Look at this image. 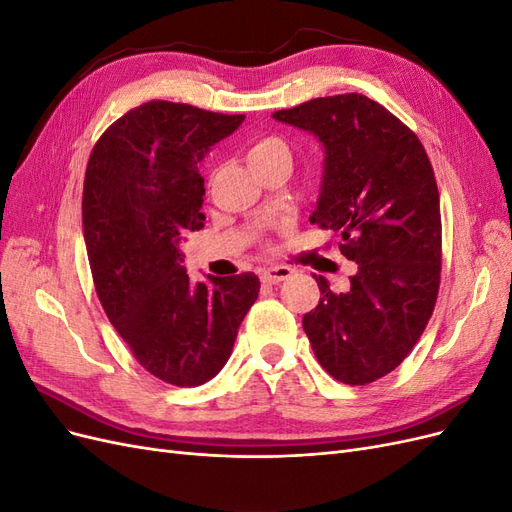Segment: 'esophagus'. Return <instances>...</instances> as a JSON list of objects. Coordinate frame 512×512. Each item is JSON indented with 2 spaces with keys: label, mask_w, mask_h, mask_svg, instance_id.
<instances>
[{
  "label": "esophagus",
  "mask_w": 512,
  "mask_h": 512,
  "mask_svg": "<svg viewBox=\"0 0 512 512\" xmlns=\"http://www.w3.org/2000/svg\"><path fill=\"white\" fill-rule=\"evenodd\" d=\"M290 275H292V269H290V267H284V265H275V267L260 269V280L265 282V284H280V282L288 280Z\"/></svg>",
  "instance_id": "34e87169"
}]
</instances>
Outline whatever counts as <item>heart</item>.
<instances>
[{"instance_id": "1", "label": "heart", "mask_w": 512, "mask_h": 512, "mask_svg": "<svg viewBox=\"0 0 512 512\" xmlns=\"http://www.w3.org/2000/svg\"><path fill=\"white\" fill-rule=\"evenodd\" d=\"M245 158L250 162V166H254L269 160H290V151L280 136H265L247 147Z\"/></svg>"}]
</instances>
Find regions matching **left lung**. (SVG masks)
<instances>
[{
    "mask_svg": "<svg viewBox=\"0 0 512 512\" xmlns=\"http://www.w3.org/2000/svg\"><path fill=\"white\" fill-rule=\"evenodd\" d=\"M273 119L322 143L309 222L335 230L339 252L356 262L346 292L318 277L322 297L303 329L335 380L374 382L410 354L438 299L442 224L431 162L408 126L361 94L316 98Z\"/></svg>",
    "mask_w": 512,
    "mask_h": 512,
    "instance_id": "8db88e82",
    "label": "left lung"
}]
</instances>
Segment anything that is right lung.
I'll return each instance as SVG.
<instances>
[{"label": "right lung", "mask_w": 512, "mask_h": 512, "mask_svg": "<svg viewBox=\"0 0 512 512\" xmlns=\"http://www.w3.org/2000/svg\"><path fill=\"white\" fill-rule=\"evenodd\" d=\"M243 119L153 100L119 117L87 162L83 230L98 299L136 361L175 386L218 374L258 299L254 273L194 284L179 250L205 222L198 164Z\"/></svg>", "instance_id": "add662e5"}]
</instances>
